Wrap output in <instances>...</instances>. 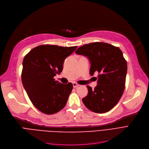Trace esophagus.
Returning a JSON list of instances; mask_svg holds the SVG:
<instances>
[{"mask_svg":"<svg viewBox=\"0 0 149 149\" xmlns=\"http://www.w3.org/2000/svg\"><path fill=\"white\" fill-rule=\"evenodd\" d=\"M73 86L74 88H77V87H78L79 86V84H78L76 83V82H73Z\"/></svg>","mask_w":149,"mask_h":149,"instance_id":"34e87169","label":"esophagus"}]
</instances>
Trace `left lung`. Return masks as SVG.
<instances>
[{"label":"left lung","mask_w":149,"mask_h":149,"mask_svg":"<svg viewBox=\"0 0 149 149\" xmlns=\"http://www.w3.org/2000/svg\"><path fill=\"white\" fill-rule=\"evenodd\" d=\"M75 53L86 56L91 63L90 74H98L94 88L87 86L88 93L82 102L90 110L103 113L112 109L121 99L125 88L127 61L118 47L105 42H93L77 48Z\"/></svg>","instance_id":"1"}]
</instances>
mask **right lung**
I'll list each match as a JSON object with an SVG mask.
<instances>
[{"mask_svg": "<svg viewBox=\"0 0 149 149\" xmlns=\"http://www.w3.org/2000/svg\"><path fill=\"white\" fill-rule=\"evenodd\" d=\"M77 47L42 45L24 57L21 74L24 87L34 107L45 114H54L66 105L73 84H62L54 77L62 72L65 59Z\"/></svg>", "mask_w": 149, "mask_h": 149, "instance_id": "add662e5", "label": "right lung"}]
</instances>
